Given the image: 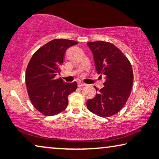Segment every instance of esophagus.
Wrapping results in <instances>:
<instances>
[{
	"label": "esophagus",
	"mask_w": 159,
	"mask_h": 159,
	"mask_svg": "<svg viewBox=\"0 0 159 159\" xmlns=\"http://www.w3.org/2000/svg\"><path fill=\"white\" fill-rule=\"evenodd\" d=\"M77 85H78V87H80V88H81V87L86 86V84L85 83H83V82H78Z\"/></svg>",
	"instance_id": "34e87169"
}]
</instances>
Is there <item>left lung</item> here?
I'll use <instances>...</instances> for the list:
<instances>
[{"label":"left lung","mask_w":159,"mask_h":159,"mask_svg":"<svg viewBox=\"0 0 159 159\" xmlns=\"http://www.w3.org/2000/svg\"><path fill=\"white\" fill-rule=\"evenodd\" d=\"M98 73L106 76L104 87L87 101L88 110L101 117L114 116L125 105L133 84V71L125 54L112 43L89 42Z\"/></svg>","instance_id":"1"}]
</instances>
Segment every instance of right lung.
<instances>
[{"label": "right lung", "instance_id": "right-lung-1", "mask_svg": "<svg viewBox=\"0 0 159 159\" xmlns=\"http://www.w3.org/2000/svg\"><path fill=\"white\" fill-rule=\"evenodd\" d=\"M77 42L54 39L40 47L32 56L26 69L25 82L34 107L45 116L57 115L68 106V96L77 84L64 82L56 76L61 72L67 48Z\"/></svg>", "mask_w": 159, "mask_h": 159}]
</instances>
